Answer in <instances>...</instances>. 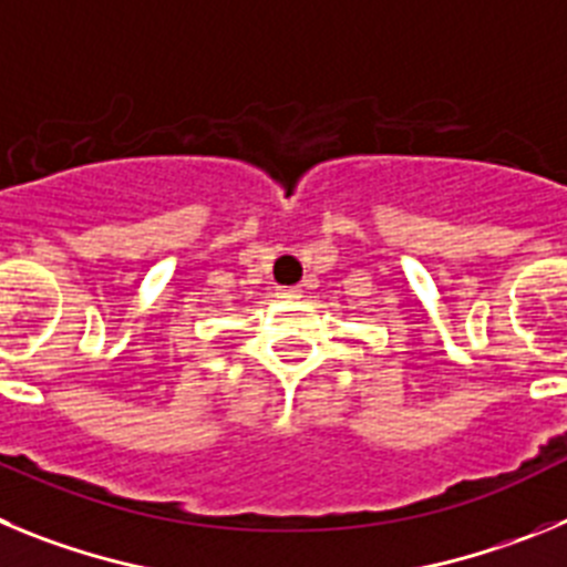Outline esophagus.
<instances>
[{
    "label": "esophagus",
    "mask_w": 567,
    "mask_h": 567,
    "mask_svg": "<svg viewBox=\"0 0 567 567\" xmlns=\"http://www.w3.org/2000/svg\"><path fill=\"white\" fill-rule=\"evenodd\" d=\"M278 298L295 300V298H300V289H298V287H280V289H278Z\"/></svg>",
    "instance_id": "1"
}]
</instances>
